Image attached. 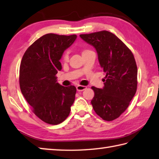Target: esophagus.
I'll use <instances>...</instances> for the list:
<instances>
[{"label": "esophagus", "mask_w": 159, "mask_h": 159, "mask_svg": "<svg viewBox=\"0 0 159 159\" xmlns=\"http://www.w3.org/2000/svg\"><path fill=\"white\" fill-rule=\"evenodd\" d=\"M86 88H87V87H86V86H84V85H77L76 86V90L79 91V92L85 90Z\"/></svg>", "instance_id": "esophagus-1"}]
</instances>
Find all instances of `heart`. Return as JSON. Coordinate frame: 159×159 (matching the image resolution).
<instances>
[{"label":"heart","mask_w":159,"mask_h":159,"mask_svg":"<svg viewBox=\"0 0 159 159\" xmlns=\"http://www.w3.org/2000/svg\"><path fill=\"white\" fill-rule=\"evenodd\" d=\"M93 52V51H91L88 49H85L83 50L82 52V55H84V54H86L88 52ZM69 60V55H68V52H64V54L62 55V60L64 61H67Z\"/></svg>","instance_id":"1"}]
</instances>
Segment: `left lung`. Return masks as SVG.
Listing matches in <instances>:
<instances>
[{
    "mask_svg": "<svg viewBox=\"0 0 159 159\" xmlns=\"http://www.w3.org/2000/svg\"><path fill=\"white\" fill-rule=\"evenodd\" d=\"M80 37L95 48L99 63L105 75L103 88L92 87L95 96L91 104L99 116L111 121L125 111L136 93L138 68L134 56L109 31L80 34Z\"/></svg>",
    "mask_w": 159,
    "mask_h": 159,
    "instance_id": "8db88e82",
    "label": "left lung"
}]
</instances>
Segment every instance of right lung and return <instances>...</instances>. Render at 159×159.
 Returning <instances> with one entry per match:
<instances>
[{"label": "right lung", "mask_w": 159, "mask_h": 159, "mask_svg": "<svg viewBox=\"0 0 159 159\" xmlns=\"http://www.w3.org/2000/svg\"><path fill=\"white\" fill-rule=\"evenodd\" d=\"M76 35L48 34L36 40L24 55L20 68L21 93L43 121L51 125L63 122L69 115L76 88L57 83L60 60L74 43Z\"/></svg>", "instance_id": "1"}]
</instances>
